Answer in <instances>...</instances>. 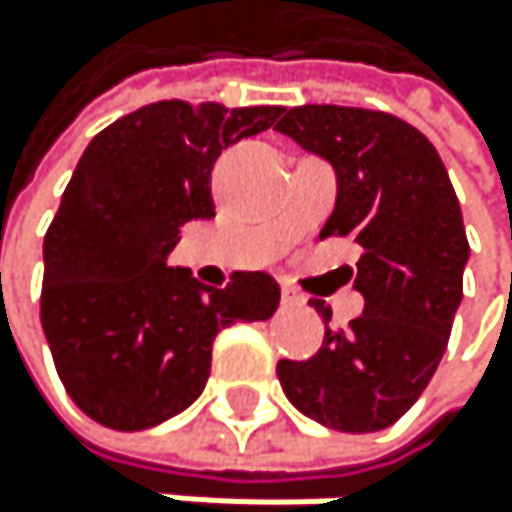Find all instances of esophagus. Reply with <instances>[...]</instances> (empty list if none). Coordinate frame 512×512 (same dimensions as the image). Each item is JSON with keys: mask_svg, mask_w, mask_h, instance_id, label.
Returning <instances> with one entry per match:
<instances>
[{"mask_svg": "<svg viewBox=\"0 0 512 512\" xmlns=\"http://www.w3.org/2000/svg\"><path fill=\"white\" fill-rule=\"evenodd\" d=\"M282 304L285 307H298V304H304V298L294 288H288V285H282Z\"/></svg>", "mask_w": 512, "mask_h": 512, "instance_id": "obj_1", "label": "esophagus"}]
</instances>
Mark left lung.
<instances>
[{
	"label": "left lung",
	"mask_w": 512,
	"mask_h": 512,
	"mask_svg": "<svg viewBox=\"0 0 512 512\" xmlns=\"http://www.w3.org/2000/svg\"><path fill=\"white\" fill-rule=\"evenodd\" d=\"M276 131L334 168L338 196L322 227L362 245L353 288L365 310L328 328L313 359H279L276 375L301 415L341 433H375L418 402L445 353L464 298L470 245L448 171L427 137L390 113L304 104Z\"/></svg>",
	"instance_id": "left-lung-1"
}]
</instances>
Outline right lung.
<instances>
[{
	"instance_id": "add662e5",
	"label": "right lung",
	"mask_w": 512,
	"mask_h": 512,
	"mask_svg": "<svg viewBox=\"0 0 512 512\" xmlns=\"http://www.w3.org/2000/svg\"><path fill=\"white\" fill-rule=\"evenodd\" d=\"M279 116L159 101L91 137L42 245V328L91 421L134 433L181 415L205 390L218 331L276 313L273 276L236 273L208 288L168 267V254L184 224L214 218L221 150Z\"/></svg>"
}]
</instances>
